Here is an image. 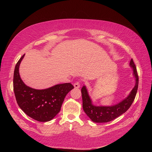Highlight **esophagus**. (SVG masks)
<instances>
[{
    "label": "esophagus",
    "instance_id": "esophagus-1",
    "mask_svg": "<svg viewBox=\"0 0 152 152\" xmlns=\"http://www.w3.org/2000/svg\"><path fill=\"white\" fill-rule=\"evenodd\" d=\"M80 81L78 80V81H76L75 83H74V86L75 88H79L80 86Z\"/></svg>",
    "mask_w": 152,
    "mask_h": 152
}]
</instances>
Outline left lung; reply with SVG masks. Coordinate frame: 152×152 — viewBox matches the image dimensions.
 I'll use <instances>...</instances> for the list:
<instances>
[{
  "label": "left lung",
  "mask_w": 152,
  "mask_h": 152,
  "mask_svg": "<svg viewBox=\"0 0 152 152\" xmlns=\"http://www.w3.org/2000/svg\"><path fill=\"white\" fill-rule=\"evenodd\" d=\"M130 66L133 69L134 76L135 77V85L129 95L121 102L111 106H97L92 103L86 86L81 89L82 106L85 114L96 123H106L111 121L124 113L131 107L135 98L138 87V75L135 64L132 59Z\"/></svg>",
  "instance_id": "1"
}]
</instances>
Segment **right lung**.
Here are the masks:
<instances>
[{
	"label": "right lung",
	"mask_w": 152,
	"mask_h": 152,
	"mask_svg": "<svg viewBox=\"0 0 152 152\" xmlns=\"http://www.w3.org/2000/svg\"><path fill=\"white\" fill-rule=\"evenodd\" d=\"M25 54L15 65L13 88L19 107L32 118L41 122L52 120L60 111L65 97L74 88L70 83L58 84L45 90H36L26 85L19 74V66Z\"/></svg>",
	"instance_id": "obj_1"
}]
</instances>
